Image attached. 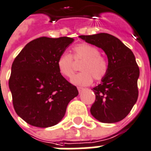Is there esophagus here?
I'll return each mask as SVG.
<instances>
[{
	"instance_id": "obj_1",
	"label": "esophagus",
	"mask_w": 151,
	"mask_h": 151,
	"mask_svg": "<svg viewBox=\"0 0 151 151\" xmlns=\"http://www.w3.org/2000/svg\"><path fill=\"white\" fill-rule=\"evenodd\" d=\"M85 89V88H82V87H78V92H81L83 91V90Z\"/></svg>"
}]
</instances>
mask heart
Segmentation results:
<instances>
[{
	"instance_id": "1",
	"label": "heart",
	"mask_w": 151,
	"mask_h": 151,
	"mask_svg": "<svg viewBox=\"0 0 151 151\" xmlns=\"http://www.w3.org/2000/svg\"><path fill=\"white\" fill-rule=\"evenodd\" d=\"M73 54L63 53L57 59V68L61 75L71 78L75 70V63H80L81 72L75 75L72 82L78 85H89L93 78L96 81L103 80L108 72V62L94 46L79 44L72 49Z\"/></svg>"
}]
</instances>
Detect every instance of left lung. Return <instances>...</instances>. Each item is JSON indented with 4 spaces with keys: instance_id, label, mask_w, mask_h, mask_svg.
I'll list each match as a JSON object with an SVG mask.
<instances>
[{
    "instance_id": "left-lung-1",
    "label": "left lung",
    "mask_w": 151,
    "mask_h": 151,
    "mask_svg": "<svg viewBox=\"0 0 151 151\" xmlns=\"http://www.w3.org/2000/svg\"><path fill=\"white\" fill-rule=\"evenodd\" d=\"M101 48L107 55L108 72L92 88L96 100L90 112L103 123H115L129 114L139 96V68L133 52L116 37L106 33L79 36Z\"/></svg>"
}]
</instances>
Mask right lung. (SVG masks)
<instances>
[{
  "label": "right lung",
  "instance_id": "1",
  "mask_svg": "<svg viewBox=\"0 0 151 151\" xmlns=\"http://www.w3.org/2000/svg\"><path fill=\"white\" fill-rule=\"evenodd\" d=\"M67 37H41L27 44L15 57L8 81L15 112L33 126L58 124L78 88L60 74L57 59L73 42Z\"/></svg>",
  "mask_w": 151,
  "mask_h": 151
}]
</instances>
